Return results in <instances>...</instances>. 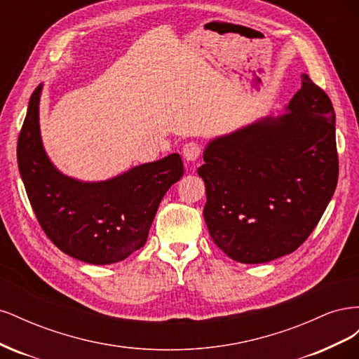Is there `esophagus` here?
I'll list each match as a JSON object with an SVG mask.
<instances>
[{"mask_svg":"<svg viewBox=\"0 0 359 359\" xmlns=\"http://www.w3.org/2000/svg\"><path fill=\"white\" fill-rule=\"evenodd\" d=\"M201 156V145L196 142H187L182 147V157L186 161L193 163L196 161Z\"/></svg>","mask_w":359,"mask_h":359,"instance_id":"1","label":"esophagus"}]
</instances>
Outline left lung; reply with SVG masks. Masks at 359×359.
I'll return each instance as SVG.
<instances>
[{
	"instance_id": "8db88e82",
	"label": "left lung",
	"mask_w": 359,
	"mask_h": 359,
	"mask_svg": "<svg viewBox=\"0 0 359 359\" xmlns=\"http://www.w3.org/2000/svg\"><path fill=\"white\" fill-rule=\"evenodd\" d=\"M203 161V219L215 245L241 264L290 255L319 223L339 178L330 97L302 74L285 114L211 139Z\"/></svg>"
}]
</instances>
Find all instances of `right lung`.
I'll use <instances>...</instances> for the list:
<instances>
[{
    "label": "right lung",
    "mask_w": 359,
    "mask_h": 359,
    "mask_svg": "<svg viewBox=\"0 0 359 359\" xmlns=\"http://www.w3.org/2000/svg\"><path fill=\"white\" fill-rule=\"evenodd\" d=\"M43 83L31 94L18 140L20 177L43 231L61 252L93 265H111L144 247L158 205L184 175L180 154L144 163L104 181L64 175L40 135Z\"/></svg>",
    "instance_id": "1"
}]
</instances>
